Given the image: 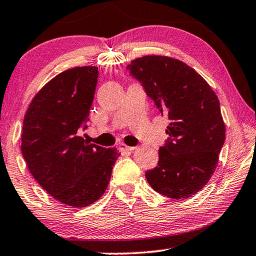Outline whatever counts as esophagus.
<instances>
[{"mask_svg": "<svg viewBox=\"0 0 256 256\" xmlns=\"http://www.w3.org/2000/svg\"><path fill=\"white\" fill-rule=\"evenodd\" d=\"M138 148L136 146H126L122 143V144H120V150H122V152H134V150H136Z\"/></svg>", "mask_w": 256, "mask_h": 256, "instance_id": "esophagus-1", "label": "esophagus"}]
</instances>
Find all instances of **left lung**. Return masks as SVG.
<instances>
[{
  "instance_id": "obj_1",
  "label": "left lung",
  "mask_w": 256,
  "mask_h": 256,
  "mask_svg": "<svg viewBox=\"0 0 256 256\" xmlns=\"http://www.w3.org/2000/svg\"><path fill=\"white\" fill-rule=\"evenodd\" d=\"M127 68L170 120V138L158 150L157 166L146 172V180L168 198L191 197L208 183L225 142L218 96L194 68L168 56H143Z\"/></svg>"
}]
</instances>
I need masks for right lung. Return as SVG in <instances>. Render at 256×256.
Segmentation results:
<instances>
[{
  "label": "right lung",
  "mask_w": 256,
  "mask_h": 256,
  "mask_svg": "<svg viewBox=\"0 0 256 256\" xmlns=\"http://www.w3.org/2000/svg\"><path fill=\"white\" fill-rule=\"evenodd\" d=\"M98 76L96 66L59 73L38 90L24 115L20 150L28 169L48 194L72 208L100 199L120 156L116 148L78 134L88 120Z\"/></svg>",
  "instance_id": "right-lung-1"
}]
</instances>
